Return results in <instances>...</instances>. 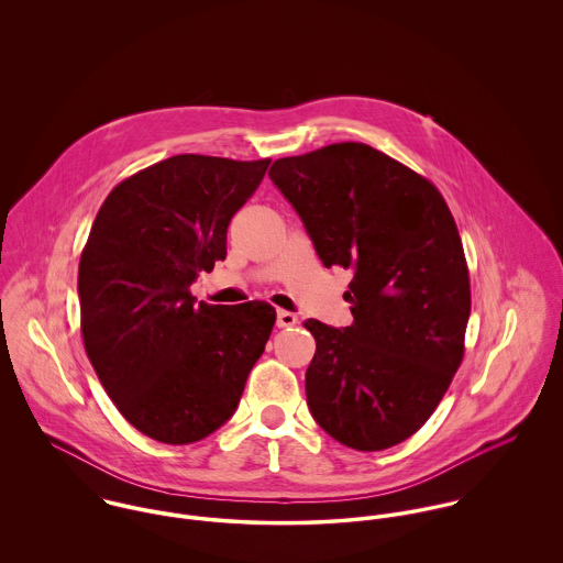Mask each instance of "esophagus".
Returning <instances> with one entry per match:
<instances>
[{
  "label": "esophagus",
  "mask_w": 563,
  "mask_h": 563,
  "mask_svg": "<svg viewBox=\"0 0 563 563\" xmlns=\"http://www.w3.org/2000/svg\"><path fill=\"white\" fill-rule=\"evenodd\" d=\"M297 314L288 312V310H279L277 312V327H295L297 324Z\"/></svg>",
  "instance_id": "1"
}]
</instances>
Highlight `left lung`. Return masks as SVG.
Returning a JSON list of instances; mask_svg holds the SVG:
<instances>
[{"label": "left lung", "mask_w": 563, "mask_h": 563, "mask_svg": "<svg viewBox=\"0 0 563 563\" xmlns=\"http://www.w3.org/2000/svg\"><path fill=\"white\" fill-rule=\"evenodd\" d=\"M268 175L322 264L353 271V324L303 322L317 340L310 411L344 446L390 449L429 420L464 360L471 277L455 219L427 177L364 143L279 158Z\"/></svg>", "instance_id": "1"}]
</instances>
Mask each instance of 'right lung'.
<instances>
[{
	"label": "right lung",
	"instance_id": "1",
	"mask_svg": "<svg viewBox=\"0 0 563 563\" xmlns=\"http://www.w3.org/2000/svg\"><path fill=\"white\" fill-rule=\"evenodd\" d=\"M271 161L181 154L117 184L78 271L86 355L123 418L164 444L217 431L239 407L275 324L266 301L195 303L228 255V225Z\"/></svg>",
	"mask_w": 563,
	"mask_h": 563
}]
</instances>
